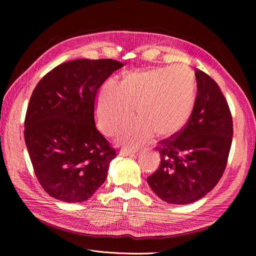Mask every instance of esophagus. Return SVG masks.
Instances as JSON below:
<instances>
[{"mask_svg":"<svg viewBox=\"0 0 256 256\" xmlns=\"http://www.w3.org/2000/svg\"><path fill=\"white\" fill-rule=\"evenodd\" d=\"M136 152V150H125V148H122L120 152V154H122V156H130V154H134Z\"/></svg>","mask_w":256,"mask_h":256,"instance_id":"esophagus-1","label":"esophagus"}]
</instances>
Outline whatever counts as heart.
<instances>
[{
	"instance_id": "1",
	"label": "heart",
	"mask_w": 256,
	"mask_h": 256,
	"mask_svg": "<svg viewBox=\"0 0 256 256\" xmlns=\"http://www.w3.org/2000/svg\"><path fill=\"white\" fill-rule=\"evenodd\" d=\"M196 84L184 67L156 68L125 76L120 85L108 82L98 97V122L106 134H114L134 118L138 120L122 131L120 141L129 148L148 142L152 134L170 136L180 131L192 113Z\"/></svg>"
}]
</instances>
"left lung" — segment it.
<instances>
[{"label": "left lung", "instance_id": "1", "mask_svg": "<svg viewBox=\"0 0 256 256\" xmlns=\"http://www.w3.org/2000/svg\"><path fill=\"white\" fill-rule=\"evenodd\" d=\"M198 94L187 124L158 142L157 171L147 177L168 203L190 204L205 196L222 177L233 138V120L216 82L196 69Z\"/></svg>", "mask_w": 256, "mask_h": 256}]
</instances>
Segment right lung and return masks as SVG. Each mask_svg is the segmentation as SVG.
I'll use <instances>...</instances> for the list:
<instances>
[{"label":"right lung","mask_w":256,"mask_h":256,"mask_svg":"<svg viewBox=\"0 0 256 256\" xmlns=\"http://www.w3.org/2000/svg\"><path fill=\"white\" fill-rule=\"evenodd\" d=\"M124 64L74 60L37 83L24 120V140L38 182L67 203L88 200L106 180L116 150L95 124L100 86Z\"/></svg>","instance_id":"add662e5"}]
</instances>
